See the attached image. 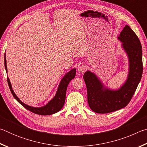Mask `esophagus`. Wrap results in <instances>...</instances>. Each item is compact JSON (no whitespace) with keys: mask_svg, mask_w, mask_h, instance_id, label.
<instances>
[{"mask_svg":"<svg viewBox=\"0 0 147 147\" xmlns=\"http://www.w3.org/2000/svg\"><path fill=\"white\" fill-rule=\"evenodd\" d=\"M78 69V71L80 72V73H84V72L86 71V67L85 65H82L80 66Z\"/></svg>","mask_w":147,"mask_h":147,"instance_id":"34e87169","label":"esophagus"}]
</instances>
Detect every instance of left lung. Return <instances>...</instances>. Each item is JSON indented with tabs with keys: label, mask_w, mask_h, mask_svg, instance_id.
<instances>
[{
	"label": "left lung",
	"mask_w": 147,
	"mask_h": 147,
	"mask_svg": "<svg viewBox=\"0 0 147 147\" xmlns=\"http://www.w3.org/2000/svg\"><path fill=\"white\" fill-rule=\"evenodd\" d=\"M129 59L127 80L116 91L105 88L94 73L87 71L84 74L88 91V102L92 110L98 113L113 112L123 108L130 102L143 74L142 47L138 37L128 25L118 37Z\"/></svg>",
	"instance_id": "1"
}]
</instances>
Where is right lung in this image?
Wrapping results in <instances>:
<instances>
[{
  "label": "right lung",
  "instance_id": "add662e5",
  "mask_svg": "<svg viewBox=\"0 0 147 147\" xmlns=\"http://www.w3.org/2000/svg\"><path fill=\"white\" fill-rule=\"evenodd\" d=\"M4 65L5 69L7 72V66H6V56H4ZM76 75V69H73L70 71L69 73L65 74L63 79L61 80L59 86L58 87V91L56 95L53 99L49 102L43 107H41V108H34V107H32L26 105V104H24L23 102H21L19 100V98L16 96L13 90L12 89L11 85L9 81V79L8 77H7V80H8V84L9 86V88L10 89V91L11 92L12 94H13V97L16 99V100L19 102L21 104L22 106L24 107L28 110L32 111L38 115H49L54 114L55 113L58 112L60 109L63 108L64 105L65 101V96H66V90L67 88L69 83L70 82L71 80H73Z\"/></svg>",
  "mask_w": 147,
  "mask_h": 147
}]
</instances>
